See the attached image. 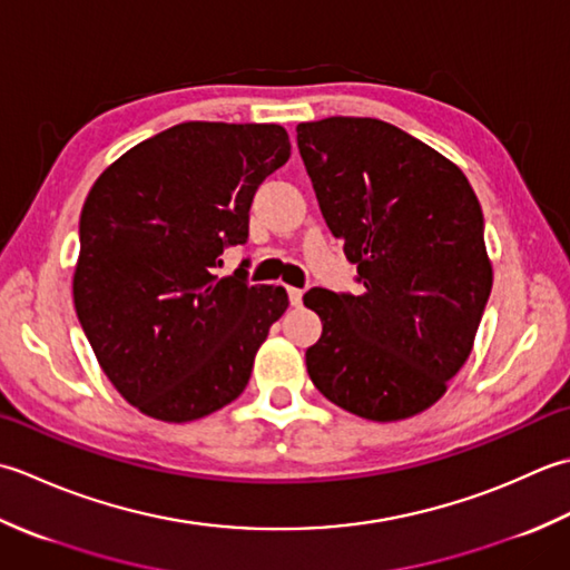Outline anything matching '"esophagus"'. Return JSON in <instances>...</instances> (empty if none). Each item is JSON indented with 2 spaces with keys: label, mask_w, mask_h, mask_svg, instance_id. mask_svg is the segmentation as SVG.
Returning a JSON list of instances; mask_svg holds the SVG:
<instances>
[{
  "label": "esophagus",
  "mask_w": 570,
  "mask_h": 570,
  "mask_svg": "<svg viewBox=\"0 0 570 570\" xmlns=\"http://www.w3.org/2000/svg\"><path fill=\"white\" fill-rule=\"evenodd\" d=\"M287 297H289V305H293V307L302 305V289L299 287H287Z\"/></svg>",
  "instance_id": "obj_1"
}]
</instances>
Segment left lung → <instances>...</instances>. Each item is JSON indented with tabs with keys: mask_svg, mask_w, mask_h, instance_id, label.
<instances>
[{
	"mask_svg": "<svg viewBox=\"0 0 570 570\" xmlns=\"http://www.w3.org/2000/svg\"><path fill=\"white\" fill-rule=\"evenodd\" d=\"M297 147L364 285L302 297L322 320L305 354L312 383L366 421L431 409L468 362L492 293L478 196L450 159L383 120L299 122Z\"/></svg>",
	"mask_w": 570,
	"mask_h": 570,
	"instance_id": "1",
	"label": "left lung"
}]
</instances>
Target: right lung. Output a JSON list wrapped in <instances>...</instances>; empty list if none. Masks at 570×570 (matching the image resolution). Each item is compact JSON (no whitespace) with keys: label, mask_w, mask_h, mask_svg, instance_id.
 Returning <instances> with one entry per match:
<instances>
[{"label":"right lung","mask_w":570,"mask_h":570,"mask_svg":"<svg viewBox=\"0 0 570 570\" xmlns=\"http://www.w3.org/2000/svg\"><path fill=\"white\" fill-rule=\"evenodd\" d=\"M287 157L281 125L181 122L92 184L78 226L76 315L112 386L145 415L196 421L248 386L287 293L248 285V261L228 277L216 268L248 240L253 196Z\"/></svg>","instance_id":"right-lung-1"}]
</instances>
